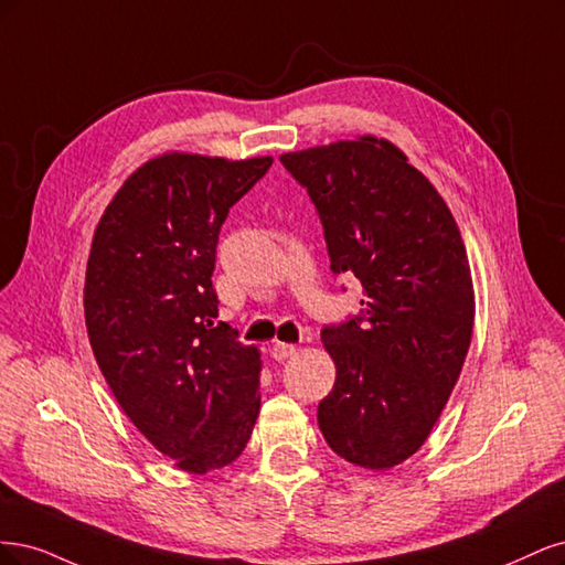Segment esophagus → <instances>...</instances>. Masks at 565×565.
Returning a JSON list of instances; mask_svg holds the SVG:
<instances>
[{
  "instance_id": "1",
  "label": "esophagus",
  "mask_w": 565,
  "mask_h": 565,
  "mask_svg": "<svg viewBox=\"0 0 565 565\" xmlns=\"http://www.w3.org/2000/svg\"><path fill=\"white\" fill-rule=\"evenodd\" d=\"M296 354H298L296 344H290V342H275V344H271V356H275L277 361H286V359L296 356Z\"/></svg>"
}]
</instances>
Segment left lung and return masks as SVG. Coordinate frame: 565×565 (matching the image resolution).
Segmentation results:
<instances>
[{
	"mask_svg": "<svg viewBox=\"0 0 565 565\" xmlns=\"http://www.w3.org/2000/svg\"><path fill=\"white\" fill-rule=\"evenodd\" d=\"M319 211L331 269L363 286V317L321 331L335 385L317 420L342 460L382 471L427 441L475 331V284L458 223L387 138L279 157Z\"/></svg>",
	"mask_w": 565,
	"mask_h": 565,
	"instance_id": "8db88e82",
	"label": "left lung"
}]
</instances>
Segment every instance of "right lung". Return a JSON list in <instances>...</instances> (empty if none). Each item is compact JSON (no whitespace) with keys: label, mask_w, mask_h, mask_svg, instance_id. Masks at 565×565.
<instances>
[{"label":"right lung","mask_w":565,"mask_h":565,"mask_svg":"<svg viewBox=\"0 0 565 565\" xmlns=\"http://www.w3.org/2000/svg\"><path fill=\"white\" fill-rule=\"evenodd\" d=\"M271 157L163 152L107 204L90 242L84 317L117 404L190 475L232 465L260 413V350L215 323V246Z\"/></svg>","instance_id":"right-lung-1"}]
</instances>
